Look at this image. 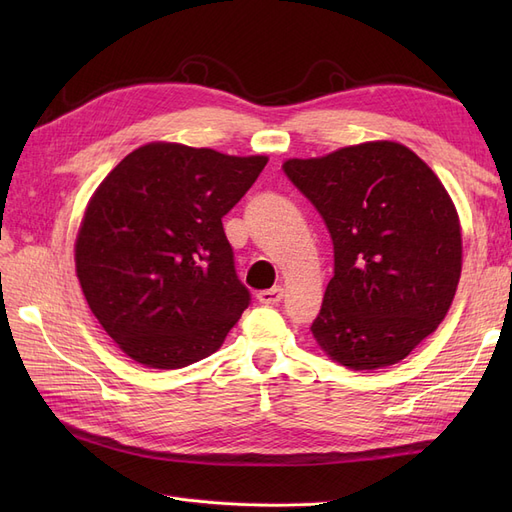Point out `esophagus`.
<instances>
[{
	"instance_id": "34e87169",
	"label": "esophagus",
	"mask_w": 512,
	"mask_h": 512,
	"mask_svg": "<svg viewBox=\"0 0 512 512\" xmlns=\"http://www.w3.org/2000/svg\"><path fill=\"white\" fill-rule=\"evenodd\" d=\"M256 299L260 303H265V305H277V303L284 299V288L282 286H273V288H267V290H260L256 294Z\"/></svg>"
}]
</instances>
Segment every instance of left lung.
Instances as JSON below:
<instances>
[{"mask_svg":"<svg viewBox=\"0 0 512 512\" xmlns=\"http://www.w3.org/2000/svg\"><path fill=\"white\" fill-rule=\"evenodd\" d=\"M284 173L333 239L318 346L350 369L406 359L444 320L461 275V226L442 181L391 141L294 158Z\"/></svg>","mask_w":512,"mask_h":512,"instance_id":"1","label":"left lung"}]
</instances>
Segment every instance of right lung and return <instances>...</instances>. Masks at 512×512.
Listing matches in <instances>:
<instances>
[{"mask_svg":"<svg viewBox=\"0 0 512 512\" xmlns=\"http://www.w3.org/2000/svg\"><path fill=\"white\" fill-rule=\"evenodd\" d=\"M265 164V156L149 143L100 183L76 237V275L130 359L179 369L222 346L252 301L222 218Z\"/></svg>","mask_w":512,"mask_h":512,"instance_id":"1","label":"right lung"}]
</instances>
